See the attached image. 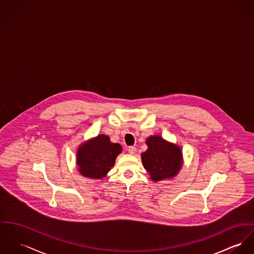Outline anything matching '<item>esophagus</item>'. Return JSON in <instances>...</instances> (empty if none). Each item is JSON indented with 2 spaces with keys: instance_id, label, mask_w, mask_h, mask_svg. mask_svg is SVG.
Masks as SVG:
<instances>
[{
  "instance_id": "34e87169",
  "label": "esophagus",
  "mask_w": 254,
  "mask_h": 254,
  "mask_svg": "<svg viewBox=\"0 0 254 254\" xmlns=\"http://www.w3.org/2000/svg\"><path fill=\"white\" fill-rule=\"evenodd\" d=\"M128 153H129L130 155H134V154L136 153V148L133 147V146L128 147Z\"/></svg>"
}]
</instances>
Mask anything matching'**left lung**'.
Wrapping results in <instances>:
<instances>
[{
  "label": "left lung",
  "mask_w": 254,
  "mask_h": 254,
  "mask_svg": "<svg viewBox=\"0 0 254 254\" xmlns=\"http://www.w3.org/2000/svg\"><path fill=\"white\" fill-rule=\"evenodd\" d=\"M146 144L148 149L141 154V159L151 180L159 182L175 178L184 164L181 147L160 135L148 137Z\"/></svg>",
  "instance_id": "left-lung-1"
}]
</instances>
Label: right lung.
Wrapping results in <instances>:
<instances>
[{
    "label": "right lung",
    "mask_w": 254,
    "mask_h": 254,
    "mask_svg": "<svg viewBox=\"0 0 254 254\" xmlns=\"http://www.w3.org/2000/svg\"><path fill=\"white\" fill-rule=\"evenodd\" d=\"M122 151V146L111 142L110 137L105 134H98L83 142L76 152V165L80 175L89 179L106 177Z\"/></svg>",
    "instance_id": "1"
}]
</instances>
